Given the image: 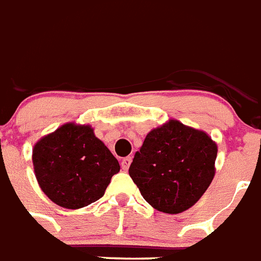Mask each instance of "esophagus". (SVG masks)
I'll return each mask as SVG.
<instances>
[{"instance_id":"esophagus-1","label":"esophagus","mask_w":261,"mask_h":261,"mask_svg":"<svg viewBox=\"0 0 261 261\" xmlns=\"http://www.w3.org/2000/svg\"><path fill=\"white\" fill-rule=\"evenodd\" d=\"M131 164V156H127V158H123L122 159V162H121V167L123 171H127L128 167H130Z\"/></svg>"}]
</instances>
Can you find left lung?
I'll return each mask as SVG.
<instances>
[{
  "instance_id": "left-lung-1",
  "label": "left lung",
  "mask_w": 261,
  "mask_h": 261,
  "mask_svg": "<svg viewBox=\"0 0 261 261\" xmlns=\"http://www.w3.org/2000/svg\"><path fill=\"white\" fill-rule=\"evenodd\" d=\"M217 151L207 134L171 119L147 134L128 173L152 207L178 214L193 206L209 188Z\"/></svg>"
}]
</instances>
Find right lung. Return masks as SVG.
Returning a JSON list of instances; mask_svg holds the SVG:
<instances>
[{
  "instance_id": "right-lung-1",
  "label": "right lung",
  "mask_w": 261,
  "mask_h": 261,
  "mask_svg": "<svg viewBox=\"0 0 261 261\" xmlns=\"http://www.w3.org/2000/svg\"><path fill=\"white\" fill-rule=\"evenodd\" d=\"M36 180L47 197L65 209L96 202L121 167L90 126L63 124L35 144Z\"/></svg>"
}]
</instances>
